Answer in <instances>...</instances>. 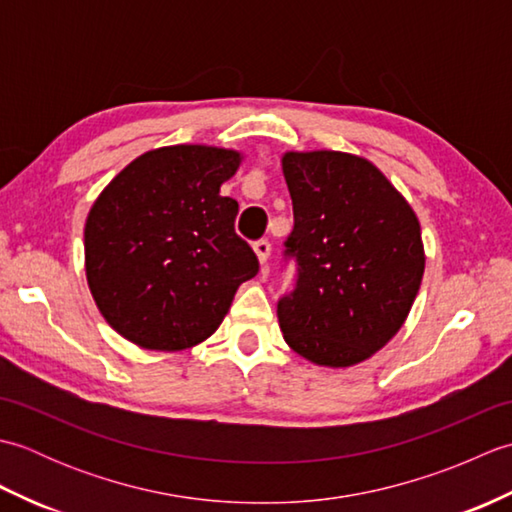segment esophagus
<instances>
[{"label":"esophagus","instance_id":"obj_1","mask_svg":"<svg viewBox=\"0 0 512 512\" xmlns=\"http://www.w3.org/2000/svg\"><path fill=\"white\" fill-rule=\"evenodd\" d=\"M255 255L259 259V264H262V266L268 264V257H270V242H268V239H259V242H255Z\"/></svg>","mask_w":512,"mask_h":512}]
</instances>
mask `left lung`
Masks as SVG:
<instances>
[{"instance_id":"left-lung-1","label":"left lung","mask_w":512,"mask_h":512,"mask_svg":"<svg viewBox=\"0 0 512 512\" xmlns=\"http://www.w3.org/2000/svg\"><path fill=\"white\" fill-rule=\"evenodd\" d=\"M299 279L277 306L279 328L306 361L345 369L394 339L424 275L418 215L374 162L347 151H286Z\"/></svg>"}]
</instances>
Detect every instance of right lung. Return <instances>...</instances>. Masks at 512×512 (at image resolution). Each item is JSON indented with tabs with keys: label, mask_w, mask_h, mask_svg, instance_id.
Wrapping results in <instances>:
<instances>
[{
	"label": "right lung",
	"mask_w": 512,
	"mask_h": 512,
	"mask_svg": "<svg viewBox=\"0 0 512 512\" xmlns=\"http://www.w3.org/2000/svg\"><path fill=\"white\" fill-rule=\"evenodd\" d=\"M244 154L213 145L149 149L107 184L85 220V277L103 319L143 350L180 352L220 328L259 270L220 195Z\"/></svg>",
	"instance_id": "1"
}]
</instances>
